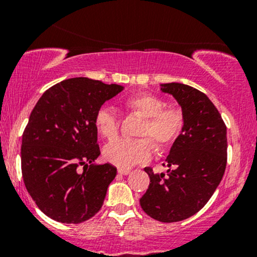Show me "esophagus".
Returning a JSON list of instances; mask_svg holds the SVG:
<instances>
[{
	"label": "esophagus",
	"mask_w": 257,
	"mask_h": 257,
	"mask_svg": "<svg viewBox=\"0 0 257 257\" xmlns=\"http://www.w3.org/2000/svg\"><path fill=\"white\" fill-rule=\"evenodd\" d=\"M117 172H118V174H120V175H128V174H131V170H129V169H122V168H119Z\"/></svg>",
	"instance_id": "1"
}]
</instances>
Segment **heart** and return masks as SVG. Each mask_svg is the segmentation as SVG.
I'll use <instances>...</instances> for the list:
<instances>
[{"instance_id":"obj_1","label":"heart","mask_w":257,"mask_h":257,"mask_svg":"<svg viewBox=\"0 0 257 257\" xmlns=\"http://www.w3.org/2000/svg\"><path fill=\"white\" fill-rule=\"evenodd\" d=\"M129 112L145 117L139 129L140 137L152 139L157 149L172 146L181 134L185 124L184 112L151 93H138L124 100ZM94 123L100 134L106 139H113L118 134L122 118L118 111L111 106H100L94 114ZM152 143L149 139L119 138L111 141L104 149V157L113 166L128 169L151 159Z\"/></svg>"}]
</instances>
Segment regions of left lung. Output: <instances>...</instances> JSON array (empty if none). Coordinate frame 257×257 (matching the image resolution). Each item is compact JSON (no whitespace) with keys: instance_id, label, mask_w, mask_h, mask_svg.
Masks as SVG:
<instances>
[{"instance_id":"8db88e82","label":"left lung","mask_w":257,"mask_h":257,"mask_svg":"<svg viewBox=\"0 0 257 257\" xmlns=\"http://www.w3.org/2000/svg\"><path fill=\"white\" fill-rule=\"evenodd\" d=\"M184 112L185 124L166 159L167 175L145 168L150 186L140 198L143 210L161 222L188 219L211 198L227 163V131L210 99L182 83L161 84Z\"/></svg>"}]
</instances>
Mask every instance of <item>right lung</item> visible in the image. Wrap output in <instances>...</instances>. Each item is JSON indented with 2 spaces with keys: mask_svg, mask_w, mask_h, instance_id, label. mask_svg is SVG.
Returning <instances> with one entry per match:
<instances>
[{
  "mask_svg": "<svg viewBox=\"0 0 257 257\" xmlns=\"http://www.w3.org/2000/svg\"><path fill=\"white\" fill-rule=\"evenodd\" d=\"M122 90L119 84L69 78L44 91L32 110L22 140L23 179L51 219L81 223L101 209L117 169L94 163L100 155L94 114Z\"/></svg>",
  "mask_w": 257,
  "mask_h": 257,
  "instance_id": "1",
  "label": "right lung"
}]
</instances>
